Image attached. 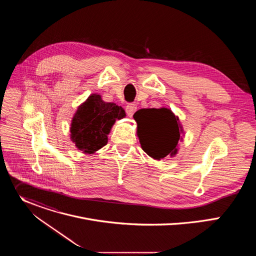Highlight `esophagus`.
Masks as SVG:
<instances>
[{
  "instance_id": "1",
  "label": "esophagus",
  "mask_w": 256,
  "mask_h": 256,
  "mask_svg": "<svg viewBox=\"0 0 256 256\" xmlns=\"http://www.w3.org/2000/svg\"><path fill=\"white\" fill-rule=\"evenodd\" d=\"M136 110V104H134V103H128L126 107V112L130 118L132 116V114H134Z\"/></svg>"
}]
</instances>
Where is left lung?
<instances>
[{
    "instance_id": "1",
    "label": "left lung",
    "mask_w": 256,
    "mask_h": 256,
    "mask_svg": "<svg viewBox=\"0 0 256 256\" xmlns=\"http://www.w3.org/2000/svg\"><path fill=\"white\" fill-rule=\"evenodd\" d=\"M140 147L154 160L175 157L184 130L179 118L169 108H142L134 114Z\"/></svg>"
}]
</instances>
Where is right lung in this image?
Wrapping results in <instances>:
<instances>
[{
	"instance_id": "add662e5",
	"label": "right lung",
	"mask_w": 256,
	"mask_h": 256,
	"mask_svg": "<svg viewBox=\"0 0 256 256\" xmlns=\"http://www.w3.org/2000/svg\"><path fill=\"white\" fill-rule=\"evenodd\" d=\"M126 118L122 106L105 102L98 93L91 94L81 103L72 118L70 138L84 154L93 155L107 144L116 120Z\"/></svg>"
}]
</instances>
